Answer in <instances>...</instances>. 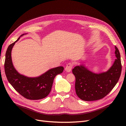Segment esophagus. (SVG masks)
I'll return each mask as SVG.
<instances>
[{
	"mask_svg": "<svg viewBox=\"0 0 126 126\" xmlns=\"http://www.w3.org/2000/svg\"><path fill=\"white\" fill-rule=\"evenodd\" d=\"M72 67H73V64L71 63H68V64H67V65L66 66L65 70L67 72H70L72 69Z\"/></svg>",
	"mask_w": 126,
	"mask_h": 126,
	"instance_id": "1",
	"label": "esophagus"
}]
</instances>
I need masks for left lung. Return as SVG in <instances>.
Masks as SVG:
<instances>
[{
	"mask_svg": "<svg viewBox=\"0 0 126 126\" xmlns=\"http://www.w3.org/2000/svg\"><path fill=\"white\" fill-rule=\"evenodd\" d=\"M115 47V59L112 66L106 72L96 74L83 64L72 69L76 77L75 90L78 97L84 101H94L107 96L119 80L121 72L120 55Z\"/></svg>",
	"mask_w": 126,
	"mask_h": 126,
	"instance_id": "left-lung-1",
	"label": "left lung"
}]
</instances>
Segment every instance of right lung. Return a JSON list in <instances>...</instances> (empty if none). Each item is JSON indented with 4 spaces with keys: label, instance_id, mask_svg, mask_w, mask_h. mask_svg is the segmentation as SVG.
I'll use <instances>...</instances> for the list:
<instances>
[{
    "label": "right lung",
    "instance_id": "right-lung-1",
    "mask_svg": "<svg viewBox=\"0 0 126 126\" xmlns=\"http://www.w3.org/2000/svg\"><path fill=\"white\" fill-rule=\"evenodd\" d=\"M20 37L10 45L6 51L5 71L7 78L14 88L24 97L30 100L43 99L50 93L55 77L62 73L64 68L62 66L52 68L37 77H28L19 73L13 65L11 50Z\"/></svg>",
    "mask_w": 126,
    "mask_h": 126
}]
</instances>
